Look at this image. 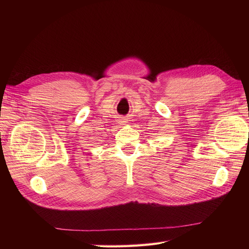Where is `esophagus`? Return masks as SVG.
I'll use <instances>...</instances> for the list:
<instances>
[{
  "instance_id": "34e87169",
  "label": "esophagus",
  "mask_w": 249,
  "mask_h": 249,
  "mask_svg": "<svg viewBox=\"0 0 249 249\" xmlns=\"http://www.w3.org/2000/svg\"><path fill=\"white\" fill-rule=\"evenodd\" d=\"M126 122H125V119H122V124H125Z\"/></svg>"
}]
</instances>
